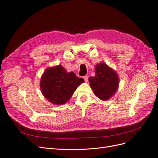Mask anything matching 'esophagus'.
Segmentation results:
<instances>
[{
    "label": "esophagus",
    "instance_id": "34e87169",
    "mask_svg": "<svg viewBox=\"0 0 158 158\" xmlns=\"http://www.w3.org/2000/svg\"><path fill=\"white\" fill-rule=\"evenodd\" d=\"M84 80H85V82H87L88 81V76H84Z\"/></svg>",
    "mask_w": 158,
    "mask_h": 158
}]
</instances>
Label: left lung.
I'll list each match as a JSON object with an SVG mask.
<instances>
[{
    "instance_id": "left-lung-1",
    "label": "left lung",
    "mask_w": 158,
    "mask_h": 158,
    "mask_svg": "<svg viewBox=\"0 0 158 158\" xmlns=\"http://www.w3.org/2000/svg\"><path fill=\"white\" fill-rule=\"evenodd\" d=\"M95 75L88 79L90 87L98 98L103 101L107 100L118 89V76L115 71L104 63L95 65Z\"/></svg>"
}]
</instances>
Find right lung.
I'll return each mask as SVG.
<instances>
[{"instance_id": "obj_1", "label": "right lung", "mask_w": 158, "mask_h": 158, "mask_svg": "<svg viewBox=\"0 0 158 158\" xmlns=\"http://www.w3.org/2000/svg\"><path fill=\"white\" fill-rule=\"evenodd\" d=\"M83 82V78L77 77L73 72L67 73L63 66L58 65L45 70L41 78L40 88L49 102L63 105L69 101Z\"/></svg>"}]
</instances>
